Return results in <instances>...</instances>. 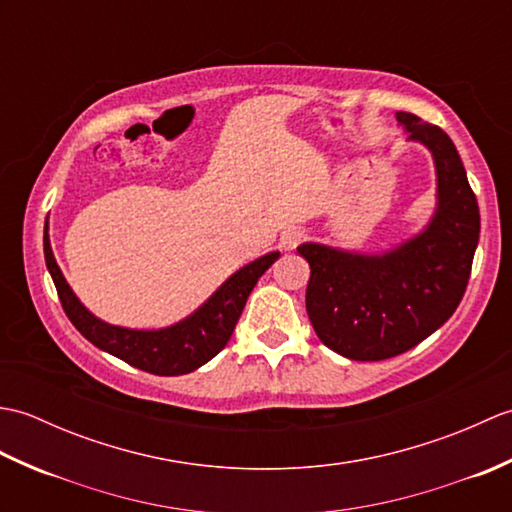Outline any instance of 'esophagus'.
<instances>
[{
	"instance_id": "esophagus-1",
	"label": "esophagus",
	"mask_w": 512,
	"mask_h": 512,
	"mask_svg": "<svg viewBox=\"0 0 512 512\" xmlns=\"http://www.w3.org/2000/svg\"><path fill=\"white\" fill-rule=\"evenodd\" d=\"M303 237H306V231H301V228H297V226H290L279 235V246L284 250H292V248H297V244Z\"/></svg>"
}]
</instances>
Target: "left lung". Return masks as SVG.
I'll use <instances>...</instances> for the list:
<instances>
[{
	"instance_id": "left-lung-1",
	"label": "left lung",
	"mask_w": 512,
	"mask_h": 512,
	"mask_svg": "<svg viewBox=\"0 0 512 512\" xmlns=\"http://www.w3.org/2000/svg\"><path fill=\"white\" fill-rule=\"evenodd\" d=\"M407 140L431 151L436 211L420 233L383 253L306 242V310L323 345L352 361H385L449 321L469 284L480 209L453 140L418 116L396 112Z\"/></svg>"
}]
</instances>
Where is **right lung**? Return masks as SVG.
I'll return each instance as SVG.
<instances>
[{
  "label": "right lung",
  "mask_w": 512,
  "mask_h": 512,
  "mask_svg": "<svg viewBox=\"0 0 512 512\" xmlns=\"http://www.w3.org/2000/svg\"><path fill=\"white\" fill-rule=\"evenodd\" d=\"M43 255L50 277L57 286L61 306L72 325L85 339L99 350L112 354L132 367L156 376H180L209 363L211 358L224 350L231 339L235 323L242 314L250 290L257 279L277 262L279 250L257 257L255 262L242 266L206 299L189 317L158 330H136L112 325L96 317L83 306L65 281L57 259L52 255L48 224L43 233Z\"/></svg>",
  "instance_id": "obj_1"
}]
</instances>
